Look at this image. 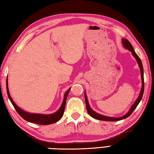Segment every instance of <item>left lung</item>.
<instances>
[{"instance_id": "left-lung-1", "label": "left lung", "mask_w": 154, "mask_h": 154, "mask_svg": "<svg viewBox=\"0 0 154 154\" xmlns=\"http://www.w3.org/2000/svg\"><path fill=\"white\" fill-rule=\"evenodd\" d=\"M122 42L124 47L126 48V49H128V51H131L132 54H133V55L134 56V57L136 59L137 63H138V64H139L140 70H141V80H142V88H141V92H140V94H139V95L138 97V98L137 99V100L135 101V102H134V104L131 107L130 110H129V111L127 113H126V114L125 116H123L122 117H120V118H112V117L106 116H103L101 114H98V113H97L95 111H93V110L91 108L89 104H88L87 94H86V93L85 92L86 107H87V112L88 113V114H89L91 117L95 118V119H97V120H103V121H119V120H121L125 119V118H128L129 116H130L132 114V113L133 112L134 110L135 109V108L137 107V106L139 105V102L141 101L143 95V92H144V77H143V67L142 62L141 61V59H140L139 57L137 55V53H135V51H134V48H133V47H132V45L131 44V42H129L127 39H125V38H122Z\"/></svg>"}]
</instances>
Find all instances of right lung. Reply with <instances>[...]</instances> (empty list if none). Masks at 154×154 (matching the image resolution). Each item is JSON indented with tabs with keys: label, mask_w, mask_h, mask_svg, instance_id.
Instances as JSON below:
<instances>
[{
	"label": "right lung",
	"mask_w": 154,
	"mask_h": 154,
	"mask_svg": "<svg viewBox=\"0 0 154 154\" xmlns=\"http://www.w3.org/2000/svg\"><path fill=\"white\" fill-rule=\"evenodd\" d=\"M6 85H7V92L8 97H9L13 107H14V108L15 109L16 111H17L19 115H20L21 118H23L24 120H26V121H28L29 122L38 124V125H51V124L57 122V121H59L61 119L62 116H63V113H64L65 106H66V102L67 95H68L69 91L71 89V88H69V89L67 91V92L65 93L63 103H62L60 108H59L56 112L53 113V114L46 115V114H32V113H28L27 112H25L22 109H21L20 107H19L15 103V102L13 101L11 97L10 96L9 87H8L7 78Z\"/></svg>",
	"instance_id": "add662e5"
}]
</instances>
